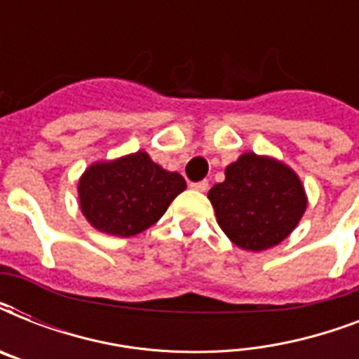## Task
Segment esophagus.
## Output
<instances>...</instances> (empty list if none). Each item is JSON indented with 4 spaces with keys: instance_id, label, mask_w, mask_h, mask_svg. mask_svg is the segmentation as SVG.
I'll return each instance as SVG.
<instances>
[{
    "instance_id": "1",
    "label": "esophagus",
    "mask_w": 359,
    "mask_h": 359,
    "mask_svg": "<svg viewBox=\"0 0 359 359\" xmlns=\"http://www.w3.org/2000/svg\"><path fill=\"white\" fill-rule=\"evenodd\" d=\"M190 188H191V190H196V191H207V190H208V182H207V180H199V182H191Z\"/></svg>"
}]
</instances>
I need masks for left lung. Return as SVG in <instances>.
<instances>
[{
  "instance_id": "8db88e82",
  "label": "left lung",
  "mask_w": 359,
  "mask_h": 359,
  "mask_svg": "<svg viewBox=\"0 0 359 359\" xmlns=\"http://www.w3.org/2000/svg\"><path fill=\"white\" fill-rule=\"evenodd\" d=\"M208 199L222 231L248 251L283 242L307 207L300 177L283 162L255 152L227 165L225 180L210 188Z\"/></svg>"
}]
</instances>
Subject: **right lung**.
<instances>
[{
    "instance_id": "right-lung-1",
    "label": "right lung",
    "mask_w": 359,
    "mask_h": 359,
    "mask_svg": "<svg viewBox=\"0 0 359 359\" xmlns=\"http://www.w3.org/2000/svg\"><path fill=\"white\" fill-rule=\"evenodd\" d=\"M184 190L182 175L165 171L145 151L93 163L78 182L83 216L95 229L111 236H134L149 229Z\"/></svg>"
}]
</instances>
